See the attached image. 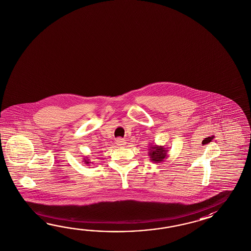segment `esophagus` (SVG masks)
<instances>
[{"label":"esophagus","mask_w":251,"mask_h":251,"mask_svg":"<svg viewBox=\"0 0 251 251\" xmlns=\"http://www.w3.org/2000/svg\"><path fill=\"white\" fill-rule=\"evenodd\" d=\"M117 144H118V146H123V145H126V142L122 138H118L117 139Z\"/></svg>","instance_id":"34e87169"}]
</instances>
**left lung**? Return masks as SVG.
Masks as SVG:
<instances>
[{"label":"left lung","mask_w":251,"mask_h":251,"mask_svg":"<svg viewBox=\"0 0 251 251\" xmlns=\"http://www.w3.org/2000/svg\"><path fill=\"white\" fill-rule=\"evenodd\" d=\"M148 156L150 160L153 163H160L168 158L169 150L166 149L164 146H159L157 144H149L148 147Z\"/></svg>","instance_id":"obj_1"}]
</instances>
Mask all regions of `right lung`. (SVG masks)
<instances>
[{"instance_id": "add662e5", "label": "right lung", "mask_w": 251, "mask_h": 251, "mask_svg": "<svg viewBox=\"0 0 251 251\" xmlns=\"http://www.w3.org/2000/svg\"><path fill=\"white\" fill-rule=\"evenodd\" d=\"M83 161H84V164H86L87 166L91 165V161H90V159H89V157H84L83 158Z\"/></svg>"}]
</instances>
